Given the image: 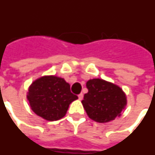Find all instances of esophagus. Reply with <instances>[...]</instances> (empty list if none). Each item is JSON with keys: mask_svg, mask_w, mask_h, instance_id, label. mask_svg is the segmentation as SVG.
I'll return each instance as SVG.
<instances>
[{"mask_svg": "<svg viewBox=\"0 0 155 155\" xmlns=\"http://www.w3.org/2000/svg\"><path fill=\"white\" fill-rule=\"evenodd\" d=\"M78 97H79V99H80V100H82V99H83V98H84L83 94H80L78 95Z\"/></svg>", "mask_w": 155, "mask_h": 155, "instance_id": "34e87169", "label": "esophagus"}]
</instances>
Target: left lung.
<instances>
[{"label": "left lung", "instance_id": "left-lung-1", "mask_svg": "<svg viewBox=\"0 0 155 155\" xmlns=\"http://www.w3.org/2000/svg\"><path fill=\"white\" fill-rule=\"evenodd\" d=\"M86 87L89 91L81 103L89 118L104 123L121 116L127 97L120 87L102 79L89 80Z\"/></svg>", "mask_w": 155, "mask_h": 155}]
</instances>
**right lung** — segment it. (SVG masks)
Returning <instances> with one entry per match:
<instances>
[{"label": "right lung", "instance_id": "right-lung-1", "mask_svg": "<svg viewBox=\"0 0 155 155\" xmlns=\"http://www.w3.org/2000/svg\"><path fill=\"white\" fill-rule=\"evenodd\" d=\"M31 109L47 121H57L66 115L69 105L78 97L63 78L45 75L34 81L27 95Z\"/></svg>", "mask_w": 155, "mask_h": 155}]
</instances>
